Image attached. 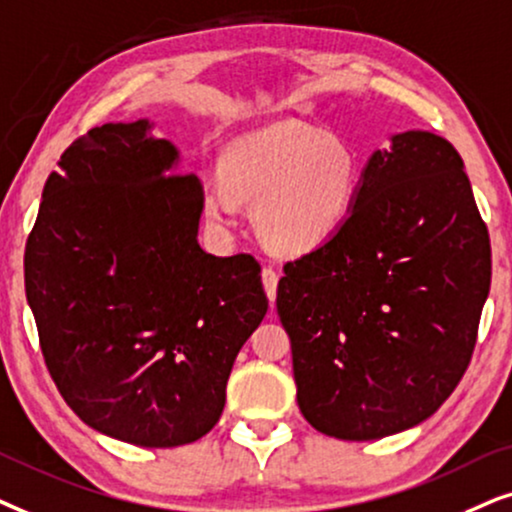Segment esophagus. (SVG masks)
<instances>
[{
  "mask_svg": "<svg viewBox=\"0 0 512 512\" xmlns=\"http://www.w3.org/2000/svg\"><path fill=\"white\" fill-rule=\"evenodd\" d=\"M262 283H264V292H267L269 302H276V288H278V274L274 269H264L262 271Z\"/></svg>",
  "mask_w": 512,
  "mask_h": 512,
  "instance_id": "34e87169",
  "label": "esophagus"
}]
</instances>
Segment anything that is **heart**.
Listing matches in <instances>:
<instances>
[{"instance_id": "heart-1", "label": "heart", "mask_w": 512, "mask_h": 512, "mask_svg": "<svg viewBox=\"0 0 512 512\" xmlns=\"http://www.w3.org/2000/svg\"><path fill=\"white\" fill-rule=\"evenodd\" d=\"M220 182L203 192V210L229 229L238 203H252L271 248L302 255L332 241L356 206L360 161L353 147L323 128L278 121L231 140L220 156Z\"/></svg>"}]
</instances>
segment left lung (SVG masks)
<instances>
[{"mask_svg":"<svg viewBox=\"0 0 512 512\" xmlns=\"http://www.w3.org/2000/svg\"><path fill=\"white\" fill-rule=\"evenodd\" d=\"M276 309L316 431L379 440L421 424L473 356L492 248L456 149L393 133L339 234L283 267Z\"/></svg>","mask_w":512,"mask_h":512,"instance_id":"obj_1","label":"left lung"}]
</instances>
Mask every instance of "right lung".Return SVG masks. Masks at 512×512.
I'll list each match as a JSON object with an SVG mask.
<instances>
[{"label": "right lung", "instance_id": "1", "mask_svg": "<svg viewBox=\"0 0 512 512\" xmlns=\"http://www.w3.org/2000/svg\"><path fill=\"white\" fill-rule=\"evenodd\" d=\"M152 121L72 142L25 245V292L60 395L138 447H177L220 421L241 346L269 309L260 264L199 245L203 187Z\"/></svg>", "mask_w": 512, "mask_h": 512}]
</instances>
